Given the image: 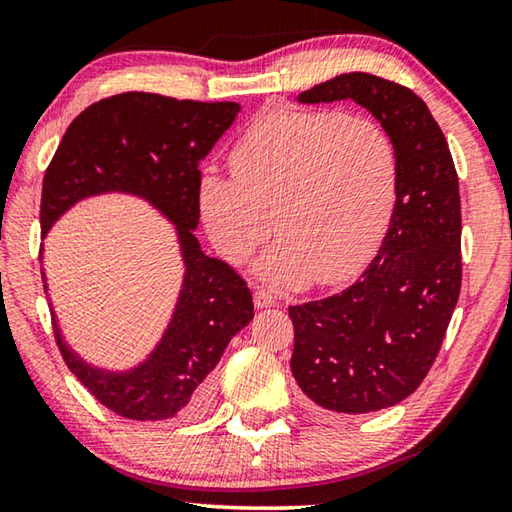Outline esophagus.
Segmentation results:
<instances>
[{
  "mask_svg": "<svg viewBox=\"0 0 512 512\" xmlns=\"http://www.w3.org/2000/svg\"><path fill=\"white\" fill-rule=\"evenodd\" d=\"M253 300H255V307H257V309L273 307L275 302H277V298H275L273 293L268 291V289H257V291H255V296H253Z\"/></svg>",
  "mask_w": 512,
  "mask_h": 512,
  "instance_id": "obj_1",
  "label": "esophagus"
}]
</instances>
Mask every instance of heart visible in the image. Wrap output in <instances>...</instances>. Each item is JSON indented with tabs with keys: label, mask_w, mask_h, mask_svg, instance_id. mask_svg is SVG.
<instances>
[{
	"label": "heart",
	"mask_w": 512,
	"mask_h": 512,
	"mask_svg": "<svg viewBox=\"0 0 512 512\" xmlns=\"http://www.w3.org/2000/svg\"><path fill=\"white\" fill-rule=\"evenodd\" d=\"M232 176L205 173L198 210L216 250L244 262L273 228L257 271L287 287L332 284L366 262L391 219L397 149L368 117L268 112L230 155Z\"/></svg>",
	"instance_id": "heart-1"
}]
</instances>
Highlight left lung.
<instances>
[{"instance_id":"1","label":"left lung","mask_w":512,"mask_h":512,"mask_svg":"<svg viewBox=\"0 0 512 512\" xmlns=\"http://www.w3.org/2000/svg\"><path fill=\"white\" fill-rule=\"evenodd\" d=\"M352 99L397 149V194L377 257L336 296L289 307L291 372L334 413L400 404L427 377L461 293V196L443 131L418 94L366 72L339 74L300 103Z\"/></svg>"}]
</instances>
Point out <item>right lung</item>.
Listing matches in <instances>:
<instances>
[{"label":"right lung","mask_w":512,"mask_h":512,"mask_svg":"<svg viewBox=\"0 0 512 512\" xmlns=\"http://www.w3.org/2000/svg\"><path fill=\"white\" fill-rule=\"evenodd\" d=\"M235 101H178L124 92L92 103L63 135L42 180V237L76 203L103 194L137 196L171 225L185 273L162 339L137 366H92L69 348L51 309L60 354L76 379L112 413L128 420H192L212 402L210 372L239 329L253 320L246 282L207 257L198 228V164L237 119ZM47 291V277L42 271Z\"/></svg>","instance_id":"obj_1"}]
</instances>
